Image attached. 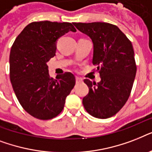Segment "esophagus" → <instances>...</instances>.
Here are the masks:
<instances>
[{
	"mask_svg": "<svg viewBox=\"0 0 152 152\" xmlns=\"http://www.w3.org/2000/svg\"><path fill=\"white\" fill-rule=\"evenodd\" d=\"M76 83H82V82H83V80H82L81 78H80V77H77V76H76Z\"/></svg>",
	"mask_w": 152,
	"mask_h": 152,
	"instance_id": "34e87169",
	"label": "esophagus"
}]
</instances>
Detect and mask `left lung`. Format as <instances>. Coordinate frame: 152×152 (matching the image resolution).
Listing matches in <instances>:
<instances>
[{
    "label": "left lung",
    "instance_id": "1",
    "mask_svg": "<svg viewBox=\"0 0 152 152\" xmlns=\"http://www.w3.org/2000/svg\"><path fill=\"white\" fill-rule=\"evenodd\" d=\"M93 42L92 63L101 80L85 79L89 92L83 105L89 114L101 119L111 118L122 108L129 97L137 65L131 42L117 26L108 23H73Z\"/></svg>",
    "mask_w": 152,
    "mask_h": 152
}]
</instances>
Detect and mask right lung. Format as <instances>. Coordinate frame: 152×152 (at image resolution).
<instances>
[{"instance_id": "obj_1", "label": "right lung", "mask_w": 152, "mask_h": 152, "mask_svg": "<svg viewBox=\"0 0 152 152\" xmlns=\"http://www.w3.org/2000/svg\"><path fill=\"white\" fill-rule=\"evenodd\" d=\"M69 31H76L70 23H31L11 49L10 80L14 92L23 108L38 119L58 115L76 83L71 72L50 77L47 65L55 55L57 39Z\"/></svg>"}]
</instances>
